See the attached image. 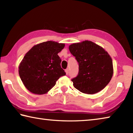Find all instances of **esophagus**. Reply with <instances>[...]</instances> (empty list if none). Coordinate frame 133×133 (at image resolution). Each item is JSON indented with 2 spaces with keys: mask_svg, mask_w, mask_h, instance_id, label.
<instances>
[{
  "mask_svg": "<svg viewBox=\"0 0 133 133\" xmlns=\"http://www.w3.org/2000/svg\"><path fill=\"white\" fill-rule=\"evenodd\" d=\"M65 71H66V73L67 74V75H68L69 73V69H66V70H65Z\"/></svg>",
  "mask_w": 133,
  "mask_h": 133,
  "instance_id": "1",
  "label": "esophagus"
}]
</instances>
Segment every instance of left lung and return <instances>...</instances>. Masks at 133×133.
Returning a JSON list of instances; mask_svg holds the SVG:
<instances>
[{
    "label": "left lung",
    "instance_id": "8db88e82",
    "mask_svg": "<svg viewBox=\"0 0 133 133\" xmlns=\"http://www.w3.org/2000/svg\"><path fill=\"white\" fill-rule=\"evenodd\" d=\"M78 63V73L72 78L73 85L83 93L93 94L102 90L111 80L113 67L111 57L102 47L85 40L69 46Z\"/></svg>",
    "mask_w": 133,
    "mask_h": 133
}]
</instances>
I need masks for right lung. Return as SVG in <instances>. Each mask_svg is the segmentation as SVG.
Instances as JSON below:
<instances>
[{"label":"right lung","mask_w":133,"mask_h":133,"mask_svg":"<svg viewBox=\"0 0 133 133\" xmlns=\"http://www.w3.org/2000/svg\"><path fill=\"white\" fill-rule=\"evenodd\" d=\"M64 43L48 41L35 45L27 53L19 67V73L26 89L31 93L43 94L55 86L62 76L66 75L57 54Z\"/></svg>","instance_id":"obj_1"}]
</instances>
